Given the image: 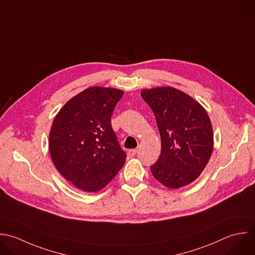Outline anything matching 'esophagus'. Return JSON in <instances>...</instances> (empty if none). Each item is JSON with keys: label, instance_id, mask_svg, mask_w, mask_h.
I'll use <instances>...</instances> for the list:
<instances>
[{"label": "esophagus", "instance_id": "34e87169", "mask_svg": "<svg viewBox=\"0 0 255 255\" xmlns=\"http://www.w3.org/2000/svg\"><path fill=\"white\" fill-rule=\"evenodd\" d=\"M136 153H137V149H131V150H129V152H128V154H129L131 157L135 156Z\"/></svg>", "mask_w": 255, "mask_h": 255}]
</instances>
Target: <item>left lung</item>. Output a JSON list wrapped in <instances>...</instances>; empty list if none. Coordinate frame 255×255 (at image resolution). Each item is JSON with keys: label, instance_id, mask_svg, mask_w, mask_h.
Instances as JSON below:
<instances>
[{"label": "left lung", "instance_id": "obj_1", "mask_svg": "<svg viewBox=\"0 0 255 255\" xmlns=\"http://www.w3.org/2000/svg\"><path fill=\"white\" fill-rule=\"evenodd\" d=\"M141 96L155 114L162 150L151 166L155 179L170 189L194 182L213 153L214 133L206 109L173 87L144 89Z\"/></svg>", "mask_w": 255, "mask_h": 255}]
</instances>
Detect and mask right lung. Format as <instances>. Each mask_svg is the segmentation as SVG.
<instances>
[{
	"instance_id": "right-lung-1",
	"label": "right lung",
	"mask_w": 255,
	"mask_h": 255,
	"mask_svg": "<svg viewBox=\"0 0 255 255\" xmlns=\"http://www.w3.org/2000/svg\"><path fill=\"white\" fill-rule=\"evenodd\" d=\"M124 92L89 87L55 116L49 132V153L57 171L76 188L94 193L120 171L126 153L111 126V116Z\"/></svg>"
}]
</instances>
